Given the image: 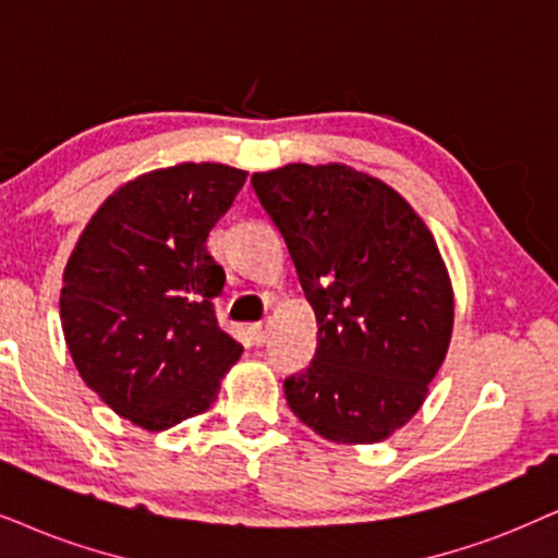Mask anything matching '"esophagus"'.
Masks as SVG:
<instances>
[{
	"label": "esophagus",
	"instance_id": "1",
	"mask_svg": "<svg viewBox=\"0 0 558 558\" xmlns=\"http://www.w3.org/2000/svg\"><path fill=\"white\" fill-rule=\"evenodd\" d=\"M250 335H252V342H255V344H265V340H267V324H252Z\"/></svg>",
	"mask_w": 558,
	"mask_h": 558
}]
</instances>
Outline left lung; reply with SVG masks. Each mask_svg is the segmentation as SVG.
<instances>
[{
  "label": "left lung",
  "mask_w": 558,
  "mask_h": 558,
  "mask_svg": "<svg viewBox=\"0 0 558 558\" xmlns=\"http://www.w3.org/2000/svg\"><path fill=\"white\" fill-rule=\"evenodd\" d=\"M316 314V352L283 380L303 425L378 442L407 425L446 361L453 291L435 239L389 185L344 165L252 174Z\"/></svg>",
  "instance_id": "left-lung-1"
}]
</instances>
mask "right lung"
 Wrapping results in <instances>:
<instances>
[{
	"label": "right lung",
	"mask_w": 558,
	"mask_h": 558,
	"mask_svg": "<svg viewBox=\"0 0 558 558\" xmlns=\"http://www.w3.org/2000/svg\"><path fill=\"white\" fill-rule=\"evenodd\" d=\"M244 180L208 161L141 174L92 216L63 270L61 324L76 371L112 412L151 433L206 412L242 355L218 327L227 275L206 242Z\"/></svg>",
	"instance_id": "add662e5"
}]
</instances>
